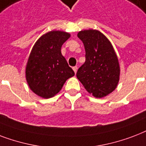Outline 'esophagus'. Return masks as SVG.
<instances>
[{
    "mask_svg": "<svg viewBox=\"0 0 146 146\" xmlns=\"http://www.w3.org/2000/svg\"><path fill=\"white\" fill-rule=\"evenodd\" d=\"M73 70H74V73H76L77 70H78V67H77V66H74V67H73Z\"/></svg>",
    "mask_w": 146,
    "mask_h": 146,
    "instance_id": "1",
    "label": "esophagus"
}]
</instances>
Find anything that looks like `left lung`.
Masks as SVG:
<instances>
[{"mask_svg":"<svg viewBox=\"0 0 146 146\" xmlns=\"http://www.w3.org/2000/svg\"><path fill=\"white\" fill-rule=\"evenodd\" d=\"M78 37L85 48V62L77 72L84 88L95 98H101L113 91L119 78L118 58L110 42L98 30H84Z\"/></svg>","mask_w":146,"mask_h":146,"instance_id":"1","label":"left lung"}]
</instances>
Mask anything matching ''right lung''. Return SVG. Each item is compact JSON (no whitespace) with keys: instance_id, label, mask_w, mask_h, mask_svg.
<instances>
[{"instance_id":"add662e5","label":"right lung","mask_w":146,"mask_h":146,"mask_svg":"<svg viewBox=\"0 0 146 146\" xmlns=\"http://www.w3.org/2000/svg\"><path fill=\"white\" fill-rule=\"evenodd\" d=\"M70 37L68 33L51 31L42 36L33 46L26 68L30 89L38 96L50 98L58 93L74 72L62 55L61 48Z\"/></svg>"}]
</instances>
